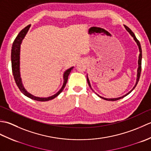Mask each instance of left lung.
Segmentation results:
<instances>
[{"instance_id": "8db88e82", "label": "left lung", "mask_w": 151, "mask_h": 151, "mask_svg": "<svg viewBox=\"0 0 151 151\" xmlns=\"http://www.w3.org/2000/svg\"><path fill=\"white\" fill-rule=\"evenodd\" d=\"M124 28H126V30L129 32V34L131 35V36H132L133 37H134V40H135V41L136 42V43H137V46H138V48H139V59H138V69H137V79H136V84H135V86H134V87L133 88V89H132V90H131L130 91H129V93H127L126 95H124V96H123V97H118V98H114V99H106V98H104V97H101V96H99V95H97L99 97H100L101 98H102V99H104V100H106V101H117V100H119V99H122V98H123V97H126L127 95H129L130 93H131L132 92V91H133V89L136 88V86H137V82H138V81H139V78H140V75H141V71H142V47H141V45H140V43H139V41L137 40V39L136 38V36L135 35H134V34L133 33V32L131 30L130 28L128 27H127L126 25H124ZM87 81H88V84H89V87L91 88V89H92V88H91V84H90V82H89V78H88V75H87ZM93 90V89H92Z\"/></svg>"}]
</instances>
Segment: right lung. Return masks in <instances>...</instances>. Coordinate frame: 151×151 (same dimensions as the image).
Wrapping results in <instances>:
<instances>
[{"label":"right lung","mask_w":151,"mask_h":151,"mask_svg":"<svg viewBox=\"0 0 151 151\" xmlns=\"http://www.w3.org/2000/svg\"><path fill=\"white\" fill-rule=\"evenodd\" d=\"M30 27V24L28 25L27 27L23 28L20 32L19 33L17 36L16 37L15 39L14 43L12 45V52H11V60H12V73L13 75H14V78L15 80V82L17 84V87L19 89H20V91L23 93L25 96H27L28 98L31 99H33L35 101H41V102H45V101H48L49 100H52V99L56 97L58 95L60 94V93L62 92L64 88L65 87L67 79H68V76L71 71V70L73 69V67H70V68L66 70L65 73L63 74V84L62 88L60 89L58 92H57L56 94L54 95L51 96V97H49L47 98H40L37 97H35V96L31 95L29 93L26 89H24L23 87V85L22 84L21 78V75H20V48H21V44L22 43V40L24 39L26 34H27L28 30Z\"/></svg>","instance_id":"right-lung-1"}]
</instances>
